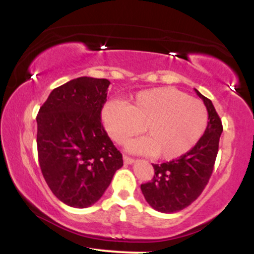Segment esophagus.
<instances>
[{
    "instance_id": "esophagus-1",
    "label": "esophagus",
    "mask_w": 254,
    "mask_h": 254,
    "mask_svg": "<svg viewBox=\"0 0 254 254\" xmlns=\"http://www.w3.org/2000/svg\"><path fill=\"white\" fill-rule=\"evenodd\" d=\"M123 160H124V162L127 165H131V164H133V162H135V159H132V157L127 156V155L123 156Z\"/></svg>"
}]
</instances>
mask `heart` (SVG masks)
<instances>
[{
    "label": "heart",
    "instance_id": "b5f03b06",
    "mask_svg": "<svg viewBox=\"0 0 254 254\" xmlns=\"http://www.w3.org/2000/svg\"><path fill=\"white\" fill-rule=\"evenodd\" d=\"M101 119L111 138L119 144L143 130L147 136L129 142V150L173 160L199 142L208 127L209 116L199 99L173 87H159L141 90L127 105L109 101Z\"/></svg>",
    "mask_w": 254,
    "mask_h": 254
}]
</instances>
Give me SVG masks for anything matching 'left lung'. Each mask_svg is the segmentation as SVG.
Segmentation results:
<instances>
[{"instance_id": "left-lung-1", "label": "left lung", "mask_w": 254, "mask_h": 254, "mask_svg": "<svg viewBox=\"0 0 254 254\" xmlns=\"http://www.w3.org/2000/svg\"><path fill=\"white\" fill-rule=\"evenodd\" d=\"M196 90L208 110V127L199 142L177 160L153 165L154 178L142 184V193L155 210L172 214L196 200L210 179L223 127L211 100Z\"/></svg>"}]
</instances>
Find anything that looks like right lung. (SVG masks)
I'll list each match as a JSON object with an SVG mask.
<instances>
[{
  "label": "right lung",
  "mask_w": 254,
  "mask_h": 254,
  "mask_svg": "<svg viewBox=\"0 0 254 254\" xmlns=\"http://www.w3.org/2000/svg\"><path fill=\"white\" fill-rule=\"evenodd\" d=\"M110 81L77 77L55 88L37 116L40 170L52 193L72 208L100 199L123 156L101 124Z\"/></svg>",
  "instance_id": "add662e5"
}]
</instances>
